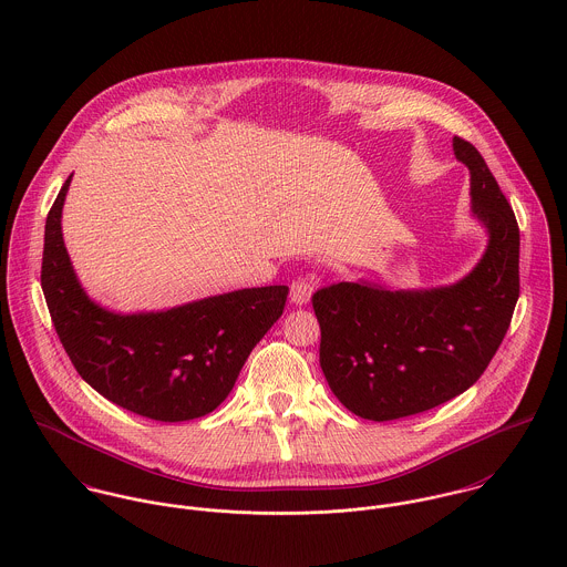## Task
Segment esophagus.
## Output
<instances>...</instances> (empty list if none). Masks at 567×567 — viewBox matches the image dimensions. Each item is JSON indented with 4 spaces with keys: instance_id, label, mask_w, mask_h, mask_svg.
<instances>
[{
    "instance_id": "obj_1",
    "label": "esophagus",
    "mask_w": 567,
    "mask_h": 567,
    "mask_svg": "<svg viewBox=\"0 0 567 567\" xmlns=\"http://www.w3.org/2000/svg\"><path fill=\"white\" fill-rule=\"evenodd\" d=\"M312 292H315V284H312V279L308 275H297L292 279V284H290V299H292V303H297V306L308 303Z\"/></svg>"
}]
</instances>
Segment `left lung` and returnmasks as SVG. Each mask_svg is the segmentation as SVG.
Returning a JSON list of instances; mask_svg holds the SVG:
<instances>
[{"label":"left lung","mask_w":567,"mask_h":567,"mask_svg":"<svg viewBox=\"0 0 567 567\" xmlns=\"http://www.w3.org/2000/svg\"><path fill=\"white\" fill-rule=\"evenodd\" d=\"M472 174V209L488 229L481 264L456 286L391 292L331 284L312 295L321 369L353 414L393 421L465 393L502 344L519 297V227L483 155L454 137Z\"/></svg>","instance_id":"obj_1"}]
</instances>
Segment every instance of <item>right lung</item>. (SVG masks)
<instances>
[{"mask_svg": "<svg viewBox=\"0 0 567 567\" xmlns=\"http://www.w3.org/2000/svg\"><path fill=\"white\" fill-rule=\"evenodd\" d=\"M70 181L45 220L41 288L74 369L102 398L146 419L176 423L216 410L281 317L288 286L246 288L157 315L106 312L82 292L63 244Z\"/></svg>", "mask_w": 567, "mask_h": 567, "instance_id": "add662e5", "label": "right lung"}]
</instances>
